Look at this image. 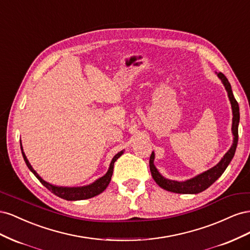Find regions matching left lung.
I'll return each instance as SVG.
<instances>
[{
  "label": "left lung",
  "instance_id": "left-lung-1",
  "mask_svg": "<svg viewBox=\"0 0 250 250\" xmlns=\"http://www.w3.org/2000/svg\"><path fill=\"white\" fill-rule=\"evenodd\" d=\"M218 77L220 78L223 82V84L228 90L229 101L231 103V108H232V134H233V143L230 149L225 153L222 160L219 162L218 165H216L215 167L211 169L203 172L200 175L196 176L190 180L183 181V183H179V181H174V180H169L164 178L156 168L153 165V160H154V153L152 152L150 155V160H149V166H150V171H151V175H152L153 179L155 180V183L160 186L162 188L166 191L173 192V193H178V194H198L200 192H203L204 190H207L208 188H209L211 185H213L215 181L220 177L225 169L228 168V166L229 165L230 161L232 160V157L234 155V152H236L237 145H238V126H239V121H240V111H239V104L237 100L234 99L230 83L229 82L228 78H226L224 75L220 72L218 73Z\"/></svg>",
  "mask_w": 250,
  "mask_h": 250
}]
</instances>
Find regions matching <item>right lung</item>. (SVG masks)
<instances>
[{"label":"right lung","instance_id":"right-lung-1","mask_svg":"<svg viewBox=\"0 0 250 250\" xmlns=\"http://www.w3.org/2000/svg\"><path fill=\"white\" fill-rule=\"evenodd\" d=\"M21 149L22 150L21 145ZM21 153H22V157H24L27 167L37 177V179H39L41 183L48 188L50 192H52L53 194L58 196V197L62 198V199L74 201V200H83V199H88V198L95 197V196L99 195L100 193H102L105 190V188H107V186L109 185V181L111 179L112 171H113V165H115V162L118 160V158L123 154V151H121V152L116 154L115 157L112 158V161H111L110 166H109V169H108L107 173L105 174L103 177H101L100 179H98L92 185L86 186V187H82V188H62V187H55V186L48 184L47 181H44L43 179H42L39 176V174H37L33 170V168L31 167V165L29 164V162L27 160L24 151H21Z\"/></svg>","mask_w":250,"mask_h":250}]
</instances>
